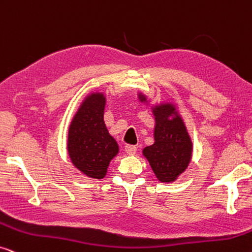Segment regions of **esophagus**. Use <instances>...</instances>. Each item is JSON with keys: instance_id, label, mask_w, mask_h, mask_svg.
Here are the masks:
<instances>
[{"instance_id": "obj_1", "label": "esophagus", "mask_w": 252, "mask_h": 252, "mask_svg": "<svg viewBox=\"0 0 252 252\" xmlns=\"http://www.w3.org/2000/svg\"><path fill=\"white\" fill-rule=\"evenodd\" d=\"M125 152L128 155H134L136 153V147L135 146H132V145H127L125 147Z\"/></svg>"}]
</instances>
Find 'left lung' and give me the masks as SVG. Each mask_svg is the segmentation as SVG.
Returning a JSON list of instances; mask_svg holds the SVG:
<instances>
[{"label":"left lung","mask_w":252,"mask_h":252,"mask_svg":"<svg viewBox=\"0 0 252 252\" xmlns=\"http://www.w3.org/2000/svg\"><path fill=\"white\" fill-rule=\"evenodd\" d=\"M141 103L149 105V99L138 94ZM154 114V143L142 150L156 178L161 183H172L188 169L192 158L193 143L177 106L171 102L152 105Z\"/></svg>","instance_id":"8db88e82"}]
</instances>
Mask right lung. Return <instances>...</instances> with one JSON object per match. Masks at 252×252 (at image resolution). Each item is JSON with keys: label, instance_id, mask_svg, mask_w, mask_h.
Here are the masks:
<instances>
[{"label": "right lung", "instance_id": "right-lung-1", "mask_svg": "<svg viewBox=\"0 0 252 252\" xmlns=\"http://www.w3.org/2000/svg\"><path fill=\"white\" fill-rule=\"evenodd\" d=\"M106 96L93 91L84 98L68 129L67 150L70 162L81 174L103 179L119 146L104 123Z\"/></svg>", "mask_w": 252, "mask_h": 252}]
</instances>
